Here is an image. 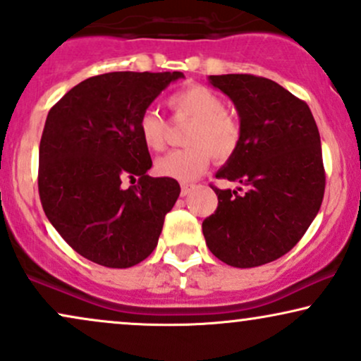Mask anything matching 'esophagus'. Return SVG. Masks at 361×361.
<instances>
[{"instance_id":"1","label":"esophagus","mask_w":361,"mask_h":361,"mask_svg":"<svg viewBox=\"0 0 361 361\" xmlns=\"http://www.w3.org/2000/svg\"><path fill=\"white\" fill-rule=\"evenodd\" d=\"M195 190V185L192 183H183L181 185V197H186V195H190Z\"/></svg>"}]
</instances>
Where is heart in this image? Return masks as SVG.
Segmentation results:
<instances>
[{"mask_svg": "<svg viewBox=\"0 0 361 361\" xmlns=\"http://www.w3.org/2000/svg\"><path fill=\"white\" fill-rule=\"evenodd\" d=\"M169 109L176 116L192 119L186 142L192 147L169 151L156 163L161 176L178 181H193L216 159L228 158L240 142V126L225 111V102L215 90L205 85H188L168 97ZM137 131L142 145L151 151H161L166 142V121L158 111L146 109L139 117Z\"/></svg>", "mask_w": 361, "mask_h": 361, "instance_id": "1", "label": "heart"}]
</instances>
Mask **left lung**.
I'll use <instances>...</instances> for the list:
<instances>
[{
  "label": "left lung",
  "instance_id": "left-lung-1",
  "mask_svg": "<svg viewBox=\"0 0 361 361\" xmlns=\"http://www.w3.org/2000/svg\"><path fill=\"white\" fill-rule=\"evenodd\" d=\"M233 102L240 142L216 178L247 186L220 190L202 228L212 254L232 267H257L301 240L324 195L318 126L305 101L274 80L249 73L210 75Z\"/></svg>",
  "mask_w": 361,
  "mask_h": 361
}]
</instances>
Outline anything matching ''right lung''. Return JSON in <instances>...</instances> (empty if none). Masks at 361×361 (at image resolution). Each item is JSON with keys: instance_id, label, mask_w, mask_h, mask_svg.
Here are the masks:
<instances>
[{"instance_id": "obj_1", "label": "right lung", "mask_w": 361, "mask_h": 361, "mask_svg": "<svg viewBox=\"0 0 361 361\" xmlns=\"http://www.w3.org/2000/svg\"><path fill=\"white\" fill-rule=\"evenodd\" d=\"M181 72H109L90 77L47 116L38 193L47 219L82 257L133 267L158 245L180 197L173 178H153L139 117ZM126 179L137 185L124 189Z\"/></svg>"}]
</instances>
